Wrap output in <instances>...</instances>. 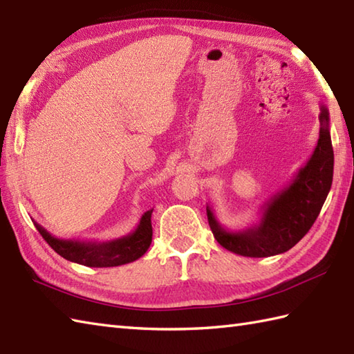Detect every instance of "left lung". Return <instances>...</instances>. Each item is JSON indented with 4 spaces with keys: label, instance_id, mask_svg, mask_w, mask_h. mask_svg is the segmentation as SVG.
<instances>
[{
    "label": "left lung",
    "instance_id": "obj_1",
    "mask_svg": "<svg viewBox=\"0 0 354 354\" xmlns=\"http://www.w3.org/2000/svg\"><path fill=\"white\" fill-rule=\"evenodd\" d=\"M319 124V138L309 161L283 190L263 204L257 223L245 230H227L207 205L209 228L225 250L243 257H270L289 251L307 234L333 181L335 156L328 109L324 104H321Z\"/></svg>",
    "mask_w": 354,
    "mask_h": 354
}]
</instances>
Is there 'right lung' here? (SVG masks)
I'll use <instances>...</instances> for the list:
<instances>
[{
  "label": "right lung",
  "mask_w": 354,
  "mask_h": 354,
  "mask_svg": "<svg viewBox=\"0 0 354 354\" xmlns=\"http://www.w3.org/2000/svg\"><path fill=\"white\" fill-rule=\"evenodd\" d=\"M153 209L141 216L140 223L132 232L109 242H93L79 239H57L35 222L45 242L64 259L89 268H114L138 260L146 254L152 243V217Z\"/></svg>",
  "instance_id": "1"
}]
</instances>
